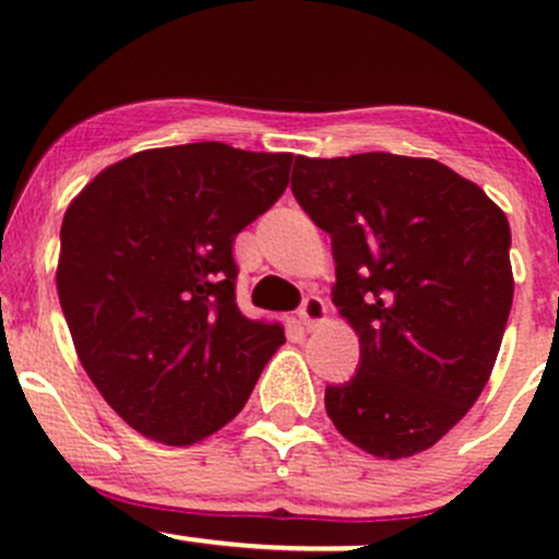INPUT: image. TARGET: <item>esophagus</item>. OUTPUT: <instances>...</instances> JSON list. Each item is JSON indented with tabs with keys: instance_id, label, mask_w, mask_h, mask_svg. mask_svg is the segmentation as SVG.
Segmentation results:
<instances>
[{
	"instance_id": "obj_1",
	"label": "esophagus",
	"mask_w": 559,
	"mask_h": 559,
	"mask_svg": "<svg viewBox=\"0 0 559 559\" xmlns=\"http://www.w3.org/2000/svg\"><path fill=\"white\" fill-rule=\"evenodd\" d=\"M325 318V301L320 297H307L299 307V320L307 331L316 329L318 323H323Z\"/></svg>"
}]
</instances>
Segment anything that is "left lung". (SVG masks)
Wrapping results in <instances>:
<instances>
[{
	"label": "left lung",
	"instance_id": "8db88e82",
	"mask_svg": "<svg viewBox=\"0 0 559 559\" xmlns=\"http://www.w3.org/2000/svg\"><path fill=\"white\" fill-rule=\"evenodd\" d=\"M292 191L331 236L333 305L360 336V368L325 386V413L373 457H413L489 381L515 288L510 223L428 157H297Z\"/></svg>",
	"mask_w": 559,
	"mask_h": 559
}]
</instances>
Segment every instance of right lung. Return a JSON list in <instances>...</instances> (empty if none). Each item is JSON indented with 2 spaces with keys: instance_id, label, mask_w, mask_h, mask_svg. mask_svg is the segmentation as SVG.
Instances as JSON below:
<instances>
[{
  "instance_id": "obj_1",
  "label": "right lung",
  "mask_w": 559,
  "mask_h": 559,
  "mask_svg": "<svg viewBox=\"0 0 559 559\" xmlns=\"http://www.w3.org/2000/svg\"><path fill=\"white\" fill-rule=\"evenodd\" d=\"M288 152L144 150L70 202L57 294L79 360L133 431L189 447L239 415L281 323L236 305L234 239L288 186Z\"/></svg>"
}]
</instances>
